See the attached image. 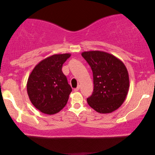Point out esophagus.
Here are the masks:
<instances>
[{"label": "esophagus", "mask_w": 155, "mask_h": 155, "mask_svg": "<svg viewBox=\"0 0 155 155\" xmlns=\"http://www.w3.org/2000/svg\"><path fill=\"white\" fill-rule=\"evenodd\" d=\"M79 89H80V86H78L77 87L74 89V91H75V92H78V91H79Z\"/></svg>", "instance_id": "esophagus-1"}]
</instances>
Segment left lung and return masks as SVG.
<instances>
[{
	"mask_svg": "<svg viewBox=\"0 0 155 155\" xmlns=\"http://www.w3.org/2000/svg\"><path fill=\"white\" fill-rule=\"evenodd\" d=\"M81 56L93 74V92L87 99L89 106L101 114L114 111L124 103L130 87L125 65L114 55L106 51H84Z\"/></svg>",
	"mask_w": 155,
	"mask_h": 155,
	"instance_id": "8db88e82",
	"label": "left lung"
}]
</instances>
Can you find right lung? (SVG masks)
I'll use <instances>...</instances> for the list:
<instances>
[{
    "label": "right lung",
    "mask_w": 155,
    "mask_h": 155,
    "mask_svg": "<svg viewBox=\"0 0 155 155\" xmlns=\"http://www.w3.org/2000/svg\"><path fill=\"white\" fill-rule=\"evenodd\" d=\"M71 54H53L38 63L27 82V92L32 104L46 114H54L66 105L72 88L62 71L63 64Z\"/></svg>",
    "instance_id": "right-lung-1"
}]
</instances>
